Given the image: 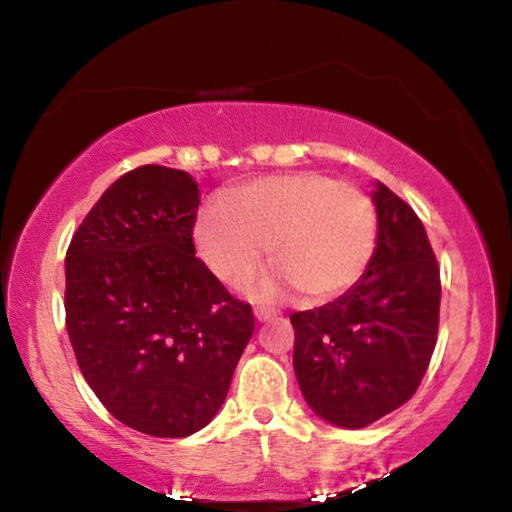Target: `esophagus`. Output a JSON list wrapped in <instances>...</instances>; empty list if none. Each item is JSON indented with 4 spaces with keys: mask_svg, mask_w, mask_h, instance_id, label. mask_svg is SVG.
I'll list each match as a JSON object with an SVG mask.
<instances>
[{
    "mask_svg": "<svg viewBox=\"0 0 512 512\" xmlns=\"http://www.w3.org/2000/svg\"><path fill=\"white\" fill-rule=\"evenodd\" d=\"M275 316L273 309H266V307H257L255 309V318L259 320V323H266V320H271Z\"/></svg>",
    "mask_w": 512,
    "mask_h": 512,
    "instance_id": "1",
    "label": "esophagus"
}]
</instances>
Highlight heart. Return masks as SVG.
<instances>
[{"mask_svg": "<svg viewBox=\"0 0 512 512\" xmlns=\"http://www.w3.org/2000/svg\"><path fill=\"white\" fill-rule=\"evenodd\" d=\"M194 241L207 268L228 284L248 280L273 244L280 266L250 284V296L280 300L305 291L311 302H329L368 271L377 246V210L359 187L325 173H284L207 203Z\"/></svg>", "mask_w": 512, "mask_h": 512, "instance_id": "1", "label": "heart"}]
</instances>
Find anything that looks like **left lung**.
<instances>
[{
  "mask_svg": "<svg viewBox=\"0 0 512 512\" xmlns=\"http://www.w3.org/2000/svg\"><path fill=\"white\" fill-rule=\"evenodd\" d=\"M372 203L377 246L368 271L334 302L291 316L302 397L343 429L368 427L409 402L438 336L440 271L424 225L379 180Z\"/></svg>",
  "mask_w": 512,
  "mask_h": 512,
  "instance_id": "1",
  "label": "left lung"
}]
</instances>
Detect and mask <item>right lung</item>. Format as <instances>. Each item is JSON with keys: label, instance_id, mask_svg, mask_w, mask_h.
<instances>
[{"label": "right lung", "instance_id": "add662e5", "mask_svg": "<svg viewBox=\"0 0 512 512\" xmlns=\"http://www.w3.org/2000/svg\"><path fill=\"white\" fill-rule=\"evenodd\" d=\"M201 189L187 171L144 164L115 180L65 259L67 334L99 402L146 436L210 424L255 329L196 257Z\"/></svg>", "mask_w": 512, "mask_h": 512}]
</instances>
